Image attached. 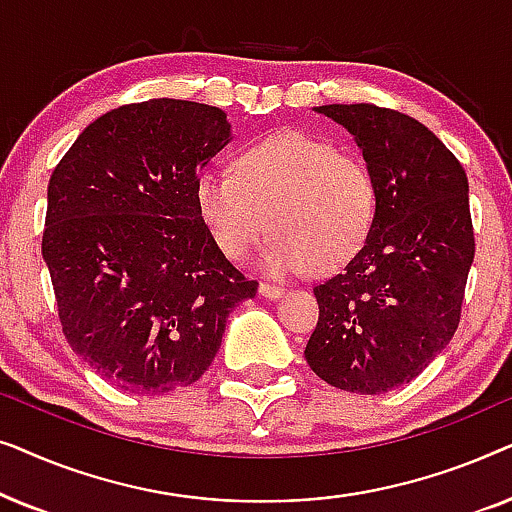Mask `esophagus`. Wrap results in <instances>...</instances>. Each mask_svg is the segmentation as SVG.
<instances>
[{
  "label": "esophagus",
  "instance_id": "obj_1",
  "mask_svg": "<svg viewBox=\"0 0 512 512\" xmlns=\"http://www.w3.org/2000/svg\"><path fill=\"white\" fill-rule=\"evenodd\" d=\"M258 293H261L265 300H277V298L284 296V289H282V286L261 282V286H258Z\"/></svg>",
  "mask_w": 512,
  "mask_h": 512
}]
</instances>
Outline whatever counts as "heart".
<instances>
[{
  "mask_svg": "<svg viewBox=\"0 0 512 512\" xmlns=\"http://www.w3.org/2000/svg\"><path fill=\"white\" fill-rule=\"evenodd\" d=\"M193 193L216 247L233 261L256 247L272 221L277 233L261 251L270 277L342 270L366 244L377 209L370 167L298 130L251 144L235 172L205 170Z\"/></svg>",
  "mask_w": 512,
  "mask_h": 512,
  "instance_id": "b5f03b06",
  "label": "heart"
}]
</instances>
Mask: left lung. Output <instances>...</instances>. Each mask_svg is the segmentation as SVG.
<instances>
[{
    "instance_id": "8db88e82",
    "label": "left lung",
    "mask_w": 512,
    "mask_h": 512,
    "mask_svg": "<svg viewBox=\"0 0 512 512\" xmlns=\"http://www.w3.org/2000/svg\"><path fill=\"white\" fill-rule=\"evenodd\" d=\"M340 123L377 188L375 221L342 275L314 286L319 321L305 359L352 394H384L422 373L459 326L475 256L468 179L415 118L375 104L314 107Z\"/></svg>"
}]
</instances>
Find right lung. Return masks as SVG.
I'll return each mask as SVG.
<instances>
[{"instance_id":"right-lung-1","label":"right lung","mask_w":512,"mask_h":512,"mask_svg":"<svg viewBox=\"0 0 512 512\" xmlns=\"http://www.w3.org/2000/svg\"><path fill=\"white\" fill-rule=\"evenodd\" d=\"M230 139L219 107L163 97L107 111L53 170L41 256L62 333L116 389L200 380L228 314L256 296L195 207V179Z\"/></svg>"}]
</instances>
